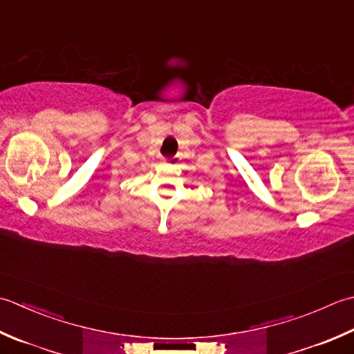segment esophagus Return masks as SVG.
I'll return each mask as SVG.
<instances>
[{
  "label": "esophagus",
  "mask_w": 354,
  "mask_h": 354,
  "mask_svg": "<svg viewBox=\"0 0 354 354\" xmlns=\"http://www.w3.org/2000/svg\"><path fill=\"white\" fill-rule=\"evenodd\" d=\"M180 160H182V157H180V156H174V157H169V158H163V163L177 165Z\"/></svg>",
  "instance_id": "esophagus-1"
}]
</instances>
